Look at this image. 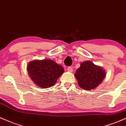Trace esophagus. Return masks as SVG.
<instances>
[{
    "mask_svg": "<svg viewBox=\"0 0 126 126\" xmlns=\"http://www.w3.org/2000/svg\"><path fill=\"white\" fill-rule=\"evenodd\" d=\"M67 71L68 72H70V73H71V72H73V68H72L71 67H68Z\"/></svg>",
    "mask_w": 126,
    "mask_h": 126,
    "instance_id": "obj_1",
    "label": "esophagus"
}]
</instances>
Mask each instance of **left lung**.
Segmentation results:
<instances>
[{"label": "left lung", "instance_id": "1", "mask_svg": "<svg viewBox=\"0 0 126 126\" xmlns=\"http://www.w3.org/2000/svg\"><path fill=\"white\" fill-rule=\"evenodd\" d=\"M74 75L79 85L83 89L89 90L101 83L105 76V72L101 67L87 61L81 63Z\"/></svg>", "mask_w": 126, "mask_h": 126}]
</instances>
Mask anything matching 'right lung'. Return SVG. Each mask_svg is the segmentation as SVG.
I'll return each instance as SVG.
<instances>
[{"mask_svg":"<svg viewBox=\"0 0 126 126\" xmlns=\"http://www.w3.org/2000/svg\"><path fill=\"white\" fill-rule=\"evenodd\" d=\"M27 70L33 81L42 88L55 85L58 79L64 71L62 66L50 59L31 62L28 65Z\"/></svg>","mask_w":126,"mask_h":126,"instance_id":"add662e5","label":"right lung"}]
</instances>
